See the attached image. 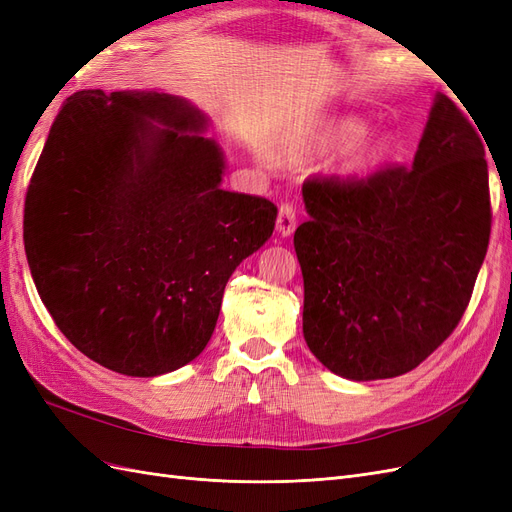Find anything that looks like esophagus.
<instances>
[{"label": "esophagus", "mask_w": 512, "mask_h": 512, "mask_svg": "<svg viewBox=\"0 0 512 512\" xmlns=\"http://www.w3.org/2000/svg\"><path fill=\"white\" fill-rule=\"evenodd\" d=\"M294 228H297V209L290 203H282L280 211H277V232L282 237H290Z\"/></svg>", "instance_id": "1"}]
</instances>
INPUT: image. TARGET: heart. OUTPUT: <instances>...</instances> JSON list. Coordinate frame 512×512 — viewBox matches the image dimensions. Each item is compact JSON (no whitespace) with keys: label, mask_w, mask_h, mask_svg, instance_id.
<instances>
[{"label":"heart","mask_w":512,"mask_h":512,"mask_svg":"<svg viewBox=\"0 0 512 512\" xmlns=\"http://www.w3.org/2000/svg\"><path fill=\"white\" fill-rule=\"evenodd\" d=\"M367 134V126L356 117H337L324 123L316 132L307 134L303 138L290 143V151H303V153H327L348 147L346 149L339 170L348 177H363L376 170L386 156V145L382 141H361Z\"/></svg>","instance_id":"b5f03b06"}]
</instances>
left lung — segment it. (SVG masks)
Segmentation results:
<instances>
[{
	"instance_id": "left-lung-1",
	"label": "left lung",
	"mask_w": 512,
	"mask_h": 512,
	"mask_svg": "<svg viewBox=\"0 0 512 512\" xmlns=\"http://www.w3.org/2000/svg\"><path fill=\"white\" fill-rule=\"evenodd\" d=\"M478 132L438 94L412 166L303 183L309 220L294 230L303 335L333 374L401 376L455 331L491 232Z\"/></svg>"
}]
</instances>
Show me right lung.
Returning a JSON list of instances; mask_svg holds the SVG:
<instances>
[{"mask_svg":"<svg viewBox=\"0 0 512 512\" xmlns=\"http://www.w3.org/2000/svg\"><path fill=\"white\" fill-rule=\"evenodd\" d=\"M205 130L177 96L79 91L29 181L23 239L40 299L74 348L117 374L194 361L228 277L273 235L271 200L220 188L224 156Z\"/></svg>","mask_w":512,"mask_h":512,"instance_id":"1","label":"right lung"}]
</instances>
